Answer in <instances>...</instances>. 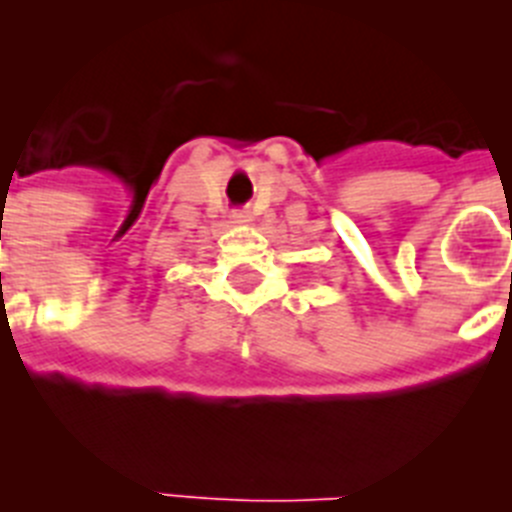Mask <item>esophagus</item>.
<instances>
[{
	"instance_id": "34e87169",
	"label": "esophagus",
	"mask_w": 512,
	"mask_h": 512,
	"mask_svg": "<svg viewBox=\"0 0 512 512\" xmlns=\"http://www.w3.org/2000/svg\"><path fill=\"white\" fill-rule=\"evenodd\" d=\"M230 220H233V223H248V215L246 212H233V215H230Z\"/></svg>"
}]
</instances>
